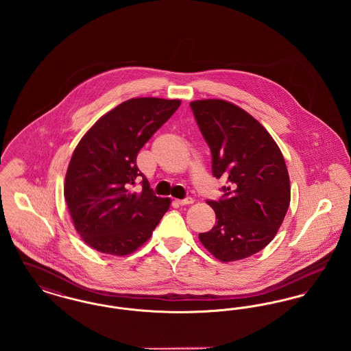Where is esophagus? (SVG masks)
I'll return each instance as SVG.
<instances>
[{
  "mask_svg": "<svg viewBox=\"0 0 351 351\" xmlns=\"http://www.w3.org/2000/svg\"><path fill=\"white\" fill-rule=\"evenodd\" d=\"M178 205H191L193 204V199L192 197H185L183 200H176Z\"/></svg>",
  "mask_w": 351,
  "mask_h": 351,
  "instance_id": "esophagus-1",
  "label": "esophagus"
}]
</instances>
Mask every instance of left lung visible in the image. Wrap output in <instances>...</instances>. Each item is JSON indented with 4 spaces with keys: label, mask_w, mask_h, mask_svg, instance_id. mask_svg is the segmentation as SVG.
I'll list each match as a JSON object with an SVG mask.
<instances>
[{
    "label": "left lung",
    "mask_w": 351,
    "mask_h": 351,
    "mask_svg": "<svg viewBox=\"0 0 351 351\" xmlns=\"http://www.w3.org/2000/svg\"><path fill=\"white\" fill-rule=\"evenodd\" d=\"M212 152L215 178L226 179L215 209L216 225L199 234L222 262L247 258L274 239L287 215L291 186L283 154L267 130L247 112L223 100L189 104Z\"/></svg>",
    "instance_id": "obj_1"
}]
</instances>
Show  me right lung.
<instances>
[{
  "label": "right lung",
  "mask_w": 351,
  "mask_h": 351,
  "mask_svg": "<svg viewBox=\"0 0 351 351\" xmlns=\"http://www.w3.org/2000/svg\"><path fill=\"white\" fill-rule=\"evenodd\" d=\"M180 100L155 97L119 104L88 130L72 154L64 197L73 225L92 249L128 255L141 247L169 208L136 167V155ZM139 181L143 191L131 192Z\"/></svg>",
  "instance_id": "obj_1"
}]
</instances>
